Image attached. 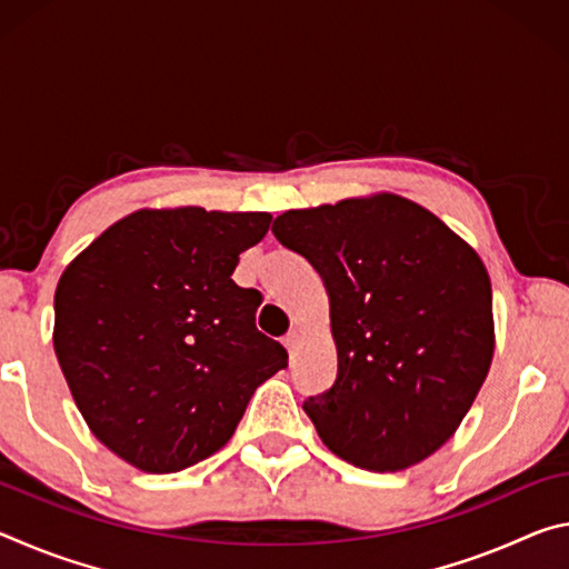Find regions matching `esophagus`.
Segmentation results:
<instances>
[{"instance_id":"obj_1","label":"esophagus","mask_w":569,"mask_h":569,"mask_svg":"<svg viewBox=\"0 0 569 569\" xmlns=\"http://www.w3.org/2000/svg\"><path fill=\"white\" fill-rule=\"evenodd\" d=\"M298 343H301V331L293 329V331H288V333L283 336V346H286V349L291 351V353L298 349Z\"/></svg>"}]
</instances>
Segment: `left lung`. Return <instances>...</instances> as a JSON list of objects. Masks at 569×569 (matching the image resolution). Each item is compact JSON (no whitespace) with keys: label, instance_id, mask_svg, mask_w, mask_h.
Here are the masks:
<instances>
[{"label":"left lung","instance_id":"obj_1","mask_svg":"<svg viewBox=\"0 0 569 569\" xmlns=\"http://www.w3.org/2000/svg\"><path fill=\"white\" fill-rule=\"evenodd\" d=\"M273 236L329 293L339 373L303 401L323 445L369 471L435 455L492 366V283L477 250L391 192L286 210Z\"/></svg>","mask_w":569,"mask_h":569}]
</instances>
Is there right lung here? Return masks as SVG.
<instances>
[{
  "instance_id": "obj_1",
  "label": "right lung",
  "mask_w": 569,
  "mask_h": 569,
  "mask_svg": "<svg viewBox=\"0 0 569 569\" xmlns=\"http://www.w3.org/2000/svg\"><path fill=\"white\" fill-rule=\"evenodd\" d=\"M268 226V213L138 210L64 268L57 361L92 435L128 465L170 475L216 455L288 366L256 329L261 293L230 278Z\"/></svg>"
}]
</instances>
